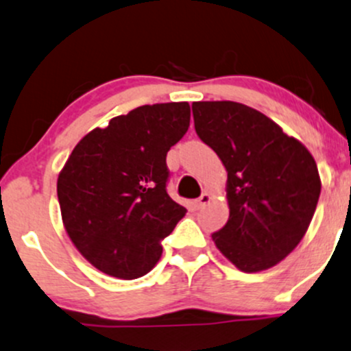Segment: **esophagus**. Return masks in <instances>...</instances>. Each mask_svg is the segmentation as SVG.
<instances>
[{
	"mask_svg": "<svg viewBox=\"0 0 351 351\" xmlns=\"http://www.w3.org/2000/svg\"><path fill=\"white\" fill-rule=\"evenodd\" d=\"M210 202H211V195H210V193H206V191H205V193H203L202 196H199L198 199H196V202H195V206L198 208V210H199V208H203L205 205H208V203H210Z\"/></svg>",
	"mask_w": 351,
	"mask_h": 351,
	"instance_id": "34e87169",
	"label": "esophagus"
}]
</instances>
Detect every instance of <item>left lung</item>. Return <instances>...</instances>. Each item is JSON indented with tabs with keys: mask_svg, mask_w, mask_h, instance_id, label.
<instances>
[{
	"mask_svg": "<svg viewBox=\"0 0 351 351\" xmlns=\"http://www.w3.org/2000/svg\"><path fill=\"white\" fill-rule=\"evenodd\" d=\"M195 130L228 173L226 225L211 234L245 273L285 260L305 237L322 191L306 146L258 110L234 101H195Z\"/></svg>",
	"mask_w": 351,
	"mask_h": 351,
	"instance_id": "1",
	"label": "left lung"
}]
</instances>
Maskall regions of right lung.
Returning a JSON list of instances; mask_svg holds the SVG:
<instances>
[{
  "label": "right lung",
  "mask_w": 351,
  "mask_h": 351,
  "mask_svg": "<svg viewBox=\"0 0 351 351\" xmlns=\"http://www.w3.org/2000/svg\"><path fill=\"white\" fill-rule=\"evenodd\" d=\"M186 101L134 108L84 134L58 175L69 240L106 275L134 280L186 213L167 193V153L190 126Z\"/></svg>",
  "instance_id": "obj_1"
}]
</instances>
